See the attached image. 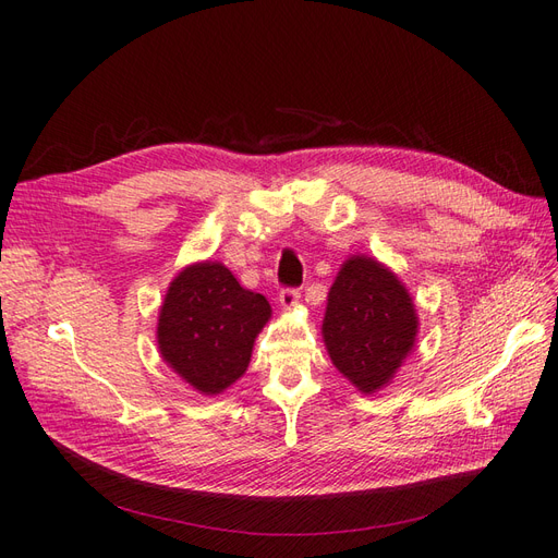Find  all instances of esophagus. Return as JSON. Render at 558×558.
<instances>
[{
  "label": "esophagus",
  "mask_w": 558,
  "mask_h": 558,
  "mask_svg": "<svg viewBox=\"0 0 558 558\" xmlns=\"http://www.w3.org/2000/svg\"><path fill=\"white\" fill-rule=\"evenodd\" d=\"M299 299H301L299 288H284V290H280V306L282 308H294L299 304Z\"/></svg>",
  "instance_id": "1"
}]
</instances>
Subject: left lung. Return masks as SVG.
Listing matches in <instances>:
<instances>
[{"label": "left lung", "mask_w": 558, "mask_h": 558, "mask_svg": "<svg viewBox=\"0 0 558 558\" xmlns=\"http://www.w3.org/2000/svg\"><path fill=\"white\" fill-rule=\"evenodd\" d=\"M404 284L372 257H350L333 280L323 337L337 369L362 392L384 388L416 339Z\"/></svg>", "instance_id": "left-lung-1"}]
</instances>
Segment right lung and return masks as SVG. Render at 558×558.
I'll use <instances>...</instances> for the list:
<instances>
[{"instance_id": "obj_1", "label": "right lung", "mask_w": 558, "mask_h": 558, "mask_svg": "<svg viewBox=\"0 0 558 558\" xmlns=\"http://www.w3.org/2000/svg\"><path fill=\"white\" fill-rule=\"evenodd\" d=\"M268 317L266 296L241 288L227 266L194 264L170 282L158 315V348L186 384L217 395L245 374Z\"/></svg>"}]
</instances>
